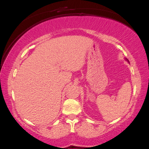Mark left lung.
<instances>
[{"label":"left lung","instance_id":"8db88e82","mask_svg":"<svg viewBox=\"0 0 149 149\" xmlns=\"http://www.w3.org/2000/svg\"><path fill=\"white\" fill-rule=\"evenodd\" d=\"M126 60H127V59H126ZM127 61H128V60H127Z\"/></svg>","mask_w":149,"mask_h":149}]
</instances>
